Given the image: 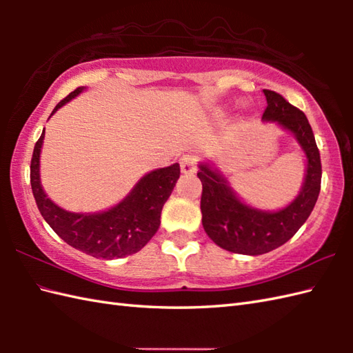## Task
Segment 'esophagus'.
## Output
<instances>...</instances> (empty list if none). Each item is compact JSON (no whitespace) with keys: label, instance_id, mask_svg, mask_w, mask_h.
I'll return each instance as SVG.
<instances>
[{"label":"esophagus","instance_id":"34e87169","mask_svg":"<svg viewBox=\"0 0 353 353\" xmlns=\"http://www.w3.org/2000/svg\"><path fill=\"white\" fill-rule=\"evenodd\" d=\"M181 170L183 174H192L197 170V156L185 154L181 159Z\"/></svg>","mask_w":353,"mask_h":353}]
</instances>
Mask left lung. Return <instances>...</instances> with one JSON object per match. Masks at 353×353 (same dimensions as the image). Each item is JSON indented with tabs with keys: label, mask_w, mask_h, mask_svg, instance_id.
<instances>
[{
	"label": "left lung",
	"mask_w": 353,
	"mask_h": 353,
	"mask_svg": "<svg viewBox=\"0 0 353 353\" xmlns=\"http://www.w3.org/2000/svg\"><path fill=\"white\" fill-rule=\"evenodd\" d=\"M264 121L291 132L306 156L305 181L299 196L279 211H261L245 205L230 188L228 179L209 163L197 172L203 185L200 209L205 232L221 249L239 254L268 253L285 244L308 220L319 199L321 162L308 118L274 91L264 89Z\"/></svg>",
	"instance_id": "left-lung-1"
}]
</instances>
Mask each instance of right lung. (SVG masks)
I'll return each mask as SVG.
<instances>
[{"instance_id": "right-lung-1", "label": "right lung", "mask_w": 353, "mask_h": 353, "mask_svg": "<svg viewBox=\"0 0 353 353\" xmlns=\"http://www.w3.org/2000/svg\"><path fill=\"white\" fill-rule=\"evenodd\" d=\"M83 91L85 88H77L65 97L51 115ZM43 137L45 132H42L33 150L30 183L37 209L50 228L66 244L94 258L117 259L139 252L159 229L162 208L181 176L179 163L147 172L133 186L129 196L108 211L94 214L68 212L51 201L41 185L39 161Z\"/></svg>"}]
</instances>
